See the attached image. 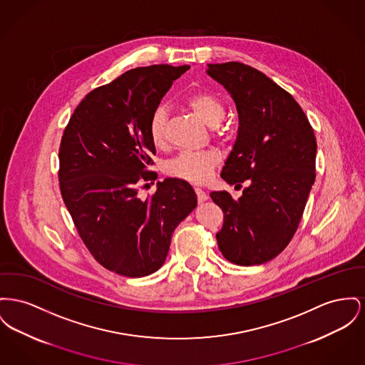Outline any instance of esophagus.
I'll list each match as a JSON object with an SVG mask.
<instances>
[{"instance_id": "obj_1", "label": "esophagus", "mask_w": 365, "mask_h": 365, "mask_svg": "<svg viewBox=\"0 0 365 365\" xmlns=\"http://www.w3.org/2000/svg\"><path fill=\"white\" fill-rule=\"evenodd\" d=\"M195 194H197V200H198V202H204V201H207L208 200V195L207 193L202 190V189H195Z\"/></svg>"}]
</instances>
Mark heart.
<instances>
[{"label": "heart", "mask_w": 365, "mask_h": 365, "mask_svg": "<svg viewBox=\"0 0 365 365\" xmlns=\"http://www.w3.org/2000/svg\"><path fill=\"white\" fill-rule=\"evenodd\" d=\"M185 105L208 127H216L226 115L223 101L211 92H194L185 99ZM165 124L167 110L160 106L151 113L148 128L151 143L157 149H161L165 145ZM219 161V153L211 149L185 151L165 164V172L173 178L201 185L210 180Z\"/></svg>", "instance_id": "heart-1"}]
</instances>
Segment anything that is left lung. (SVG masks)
Instances as JSON below:
<instances>
[{"instance_id": "obj_1", "label": "left lung", "mask_w": 365, "mask_h": 365, "mask_svg": "<svg viewBox=\"0 0 365 365\" xmlns=\"http://www.w3.org/2000/svg\"><path fill=\"white\" fill-rule=\"evenodd\" d=\"M208 76L232 95L238 133L222 179L241 186L235 200L227 192L210 194L223 211L217 247L229 262L262 264L289 244L299 226L316 179L314 130L298 102L251 66L208 65Z\"/></svg>"}]
</instances>
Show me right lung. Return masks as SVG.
I'll list each match as a JSON object with an SVG mask.
<instances>
[{
	"label": "right lung",
	"instance_id": "1",
	"mask_svg": "<svg viewBox=\"0 0 365 365\" xmlns=\"http://www.w3.org/2000/svg\"><path fill=\"white\" fill-rule=\"evenodd\" d=\"M189 68L153 65L125 71L86 95L62 136L59 186L66 208L92 257L125 277L157 272L173 230L197 207L193 187L176 178L157 182L146 200L138 194L157 179L149 171L155 155L148 130L151 113Z\"/></svg>",
	"mask_w": 365,
	"mask_h": 365
}]
</instances>
